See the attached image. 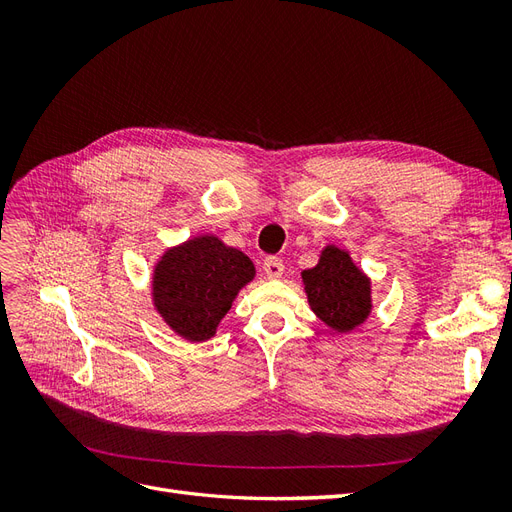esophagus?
Returning a JSON list of instances; mask_svg holds the SVG:
<instances>
[{
	"mask_svg": "<svg viewBox=\"0 0 512 512\" xmlns=\"http://www.w3.org/2000/svg\"><path fill=\"white\" fill-rule=\"evenodd\" d=\"M262 271H265L271 280H277V277H282V273H284V262L280 258L269 256V258H265V262H262Z\"/></svg>",
	"mask_w": 512,
	"mask_h": 512,
	"instance_id": "34e87169",
	"label": "esophagus"
}]
</instances>
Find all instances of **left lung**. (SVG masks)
Returning <instances> with one entry per match:
<instances>
[{"label":"left lung","mask_w":512,"mask_h":512,"mask_svg":"<svg viewBox=\"0 0 512 512\" xmlns=\"http://www.w3.org/2000/svg\"><path fill=\"white\" fill-rule=\"evenodd\" d=\"M303 284L309 307L337 333L359 327L371 312L369 277L335 245L324 247L318 265L303 271Z\"/></svg>","instance_id":"1"}]
</instances>
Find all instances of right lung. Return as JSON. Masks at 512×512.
<instances>
[{"mask_svg": "<svg viewBox=\"0 0 512 512\" xmlns=\"http://www.w3.org/2000/svg\"><path fill=\"white\" fill-rule=\"evenodd\" d=\"M254 265L218 237H194L168 250L153 271V305L188 342L215 335L237 292L254 280Z\"/></svg>", "mask_w": 512, "mask_h": 512, "instance_id": "obj_1", "label": "right lung"}]
</instances>
